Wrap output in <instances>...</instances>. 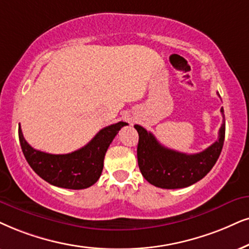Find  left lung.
<instances>
[{"label":"left lung","instance_id":"1","mask_svg":"<svg viewBox=\"0 0 249 249\" xmlns=\"http://www.w3.org/2000/svg\"><path fill=\"white\" fill-rule=\"evenodd\" d=\"M223 124L218 140L197 154H184L162 146L156 138L140 125H134L139 133L138 164L141 174L154 186L166 190L184 188L206 176L221 155L225 138L224 109H221Z\"/></svg>","mask_w":249,"mask_h":249}]
</instances>
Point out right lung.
Wrapping results in <instances>:
<instances>
[{"label": "right lung", "mask_w": 249, "mask_h": 249, "mask_svg": "<svg viewBox=\"0 0 249 249\" xmlns=\"http://www.w3.org/2000/svg\"><path fill=\"white\" fill-rule=\"evenodd\" d=\"M125 125L127 123L119 122L102 128L86 146L61 155L40 152L31 147L25 140L20 125L18 134L25 159L37 176L54 186L83 190L99 180L107 149Z\"/></svg>", "instance_id": "right-lung-1"}]
</instances>
